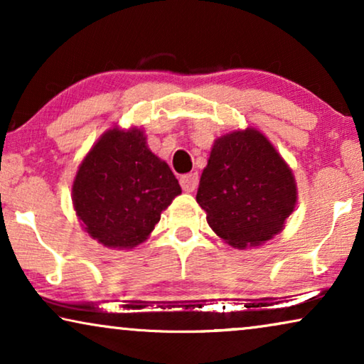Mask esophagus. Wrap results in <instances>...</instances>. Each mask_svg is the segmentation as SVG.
<instances>
[{"mask_svg": "<svg viewBox=\"0 0 364 364\" xmlns=\"http://www.w3.org/2000/svg\"><path fill=\"white\" fill-rule=\"evenodd\" d=\"M181 186L186 192H193L198 186V173L193 172V173H187V176H182L181 177Z\"/></svg>", "mask_w": 364, "mask_h": 364, "instance_id": "1", "label": "esophagus"}]
</instances>
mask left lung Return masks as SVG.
<instances>
[{
	"instance_id": "left-lung-1",
	"label": "left lung",
	"mask_w": 364,
	"mask_h": 364,
	"mask_svg": "<svg viewBox=\"0 0 364 364\" xmlns=\"http://www.w3.org/2000/svg\"><path fill=\"white\" fill-rule=\"evenodd\" d=\"M298 188L285 159L255 127L213 142L197 191L207 223L238 250L260 247L285 228Z\"/></svg>"
}]
</instances>
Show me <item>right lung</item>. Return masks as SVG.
Returning a JSON list of instances; mask_svg holds the SVG:
<instances>
[{
  "mask_svg": "<svg viewBox=\"0 0 364 364\" xmlns=\"http://www.w3.org/2000/svg\"><path fill=\"white\" fill-rule=\"evenodd\" d=\"M182 188L166 161L147 147L142 129H107L79 164L73 207L101 245L129 250L151 235Z\"/></svg>",
  "mask_w": 364,
  "mask_h": 364,
  "instance_id": "add662e5",
  "label": "right lung"
}]
</instances>
